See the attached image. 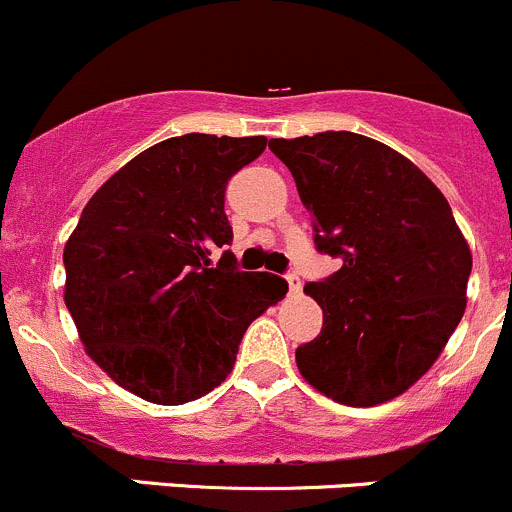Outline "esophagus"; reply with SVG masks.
I'll return each instance as SVG.
<instances>
[{"label":"esophagus","mask_w":512,"mask_h":512,"mask_svg":"<svg viewBox=\"0 0 512 512\" xmlns=\"http://www.w3.org/2000/svg\"><path fill=\"white\" fill-rule=\"evenodd\" d=\"M286 281H288V288H291V293H301V276H298L296 271L288 273Z\"/></svg>","instance_id":"obj_1"}]
</instances>
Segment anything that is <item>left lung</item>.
<instances>
[{
    "label": "left lung",
    "mask_w": 512,
    "mask_h": 512,
    "mask_svg": "<svg viewBox=\"0 0 512 512\" xmlns=\"http://www.w3.org/2000/svg\"><path fill=\"white\" fill-rule=\"evenodd\" d=\"M313 216V244L343 266L303 291L323 328L296 348L301 376L356 408L401 396L465 313L473 256L448 201L413 161L353 131L271 139Z\"/></svg>",
    "instance_id": "8db88e82"
}]
</instances>
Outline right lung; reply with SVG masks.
<instances>
[{
    "instance_id": "obj_1",
    "label": "right lung",
    "mask_w": 512,
    "mask_h": 512,
    "mask_svg": "<svg viewBox=\"0 0 512 512\" xmlns=\"http://www.w3.org/2000/svg\"><path fill=\"white\" fill-rule=\"evenodd\" d=\"M266 136L184 134L121 166L84 206L64 246V303L91 361L134 396L181 406L214 391L246 328L288 291L239 271L226 184Z\"/></svg>"
}]
</instances>
